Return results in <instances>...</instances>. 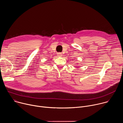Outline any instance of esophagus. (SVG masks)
Masks as SVG:
<instances>
[{
	"instance_id": "34e87169",
	"label": "esophagus",
	"mask_w": 123,
	"mask_h": 123,
	"mask_svg": "<svg viewBox=\"0 0 123 123\" xmlns=\"http://www.w3.org/2000/svg\"><path fill=\"white\" fill-rule=\"evenodd\" d=\"M57 55H58V56H62V53H61V52H59V53H58V54H57Z\"/></svg>"
}]
</instances>
